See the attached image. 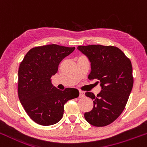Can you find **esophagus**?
Returning <instances> with one entry per match:
<instances>
[{
    "label": "esophagus",
    "instance_id": "esophagus-1",
    "mask_svg": "<svg viewBox=\"0 0 147 147\" xmlns=\"http://www.w3.org/2000/svg\"><path fill=\"white\" fill-rule=\"evenodd\" d=\"M85 96V94H84V91H79V97L80 98H83V97Z\"/></svg>",
    "mask_w": 147,
    "mask_h": 147
}]
</instances>
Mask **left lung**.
I'll return each mask as SVG.
<instances>
[{
    "mask_svg": "<svg viewBox=\"0 0 147 147\" xmlns=\"http://www.w3.org/2000/svg\"><path fill=\"white\" fill-rule=\"evenodd\" d=\"M78 49L91 62L89 80L97 79L102 90L95 96L86 92L94 101V107L84 114L87 122L94 126H105L114 122L122 113L134 84L130 59L114 46H79Z\"/></svg>",
    "mask_w": 147,
    "mask_h": 147,
    "instance_id": "left-lung-1",
    "label": "left lung"
}]
</instances>
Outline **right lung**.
I'll return each mask as SVG.
<instances>
[{"instance_id":"right-lung-1","label":"right lung","mask_w":147,"mask_h":147,"mask_svg":"<svg viewBox=\"0 0 147 147\" xmlns=\"http://www.w3.org/2000/svg\"><path fill=\"white\" fill-rule=\"evenodd\" d=\"M74 49L56 44L37 46L29 50L21 62L18 98L28 117L38 124L50 126L59 122L64 104L79 96L76 88L61 91L51 84L59 63Z\"/></svg>"}]
</instances>
